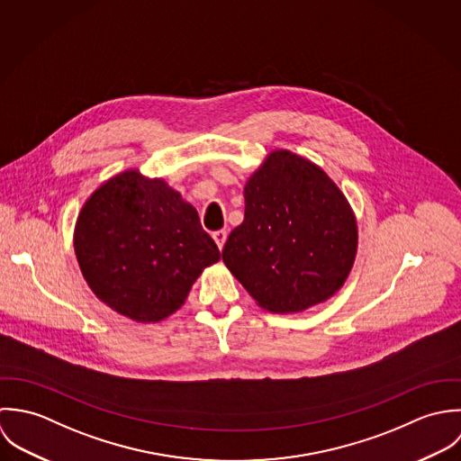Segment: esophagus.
Segmentation results:
<instances>
[{
    "label": "esophagus",
    "mask_w": 461,
    "mask_h": 461,
    "mask_svg": "<svg viewBox=\"0 0 461 461\" xmlns=\"http://www.w3.org/2000/svg\"><path fill=\"white\" fill-rule=\"evenodd\" d=\"M212 237H213L215 244L219 246V249H222V246H224V242H226V237H228V231H226V230H217V231L212 233Z\"/></svg>",
    "instance_id": "obj_1"
}]
</instances>
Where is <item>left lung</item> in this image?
<instances>
[{
  "label": "left lung",
  "instance_id": "8db88e82",
  "mask_svg": "<svg viewBox=\"0 0 461 461\" xmlns=\"http://www.w3.org/2000/svg\"><path fill=\"white\" fill-rule=\"evenodd\" d=\"M244 221L222 260L260 306L301 312L344 285L357 257V219L321 167L275 151L244 186Z\"/></svg>",
  "mask_w": 461,
  "mask_h": 461
}]
</instances>
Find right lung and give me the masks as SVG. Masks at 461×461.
I'll return each mask as SVG.
<instances>
[{
  "mask_svg": "<svg viewBox=\"0 0 461 461\" xmlns=\"http://www.w3.org/2000/svg\"><path fill=\"white\" fill-rule=\"evenodd\" d=\"M75 251L94 294L140 322L176 312L201 271L221 258L180 192L137 171L117 175L89 197Z\"/></svg>",
  "mask_w": 461,
  "mask_h": 461,
  "instance_id": "obj_1",
  "label": "right lung"
}]
</instances>
